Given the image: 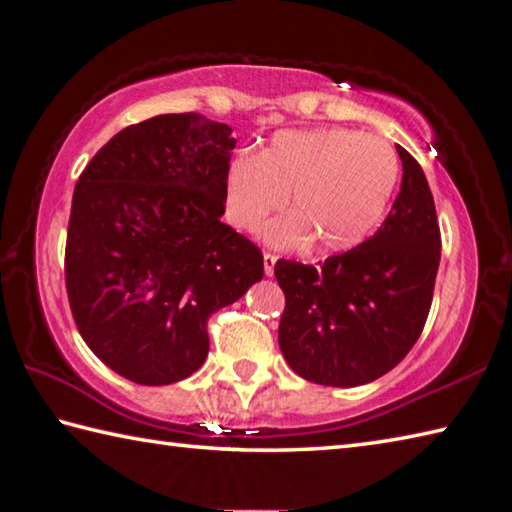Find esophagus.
Listing matches in <instances>:
<instances>
[{
    "instance_id": "1",
    "label": "esophagus",
    "mask_w": 512,
    "mask_h": 512,
    "mask_svg": "<svg viewBox=\"0 0 512 512\" xmlns=\"http://www.w3.org/2000/svg\"><path fill=\"white\" fill-rule=\"evenodd\" d=\"M275 264H277V255L273 253H264V273L271 277L275 273Z\"/></svg>"
}]
</instances>
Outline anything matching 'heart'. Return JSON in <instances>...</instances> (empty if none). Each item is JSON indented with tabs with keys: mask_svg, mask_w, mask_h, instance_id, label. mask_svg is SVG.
Returning <instances> with one entry per match:
<instances>
[{
	"mask_svg": "<svg viewBox=\"0 0 512 512\" xmlns=\"http://www.w3.org/2000/svg\"><path fill=\"white\" fill-rule=\"evenodd\" d=\"M398 176V154L383 138L347 127L284 129L257 156H232L224 208L232 226L253 232L288 194L291 215L268 226L266 239L282 248L313 239L320 253H345L383 221Z\"/></svg>",
	"mask_w": 512,
	"mask_h": 512,
	"instance_id": "obj_1",
	"label": "heart"
}]
</instances>
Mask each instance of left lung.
Here are the masks:
<instances>
[{"instance_id":"left-lung-1","label":"left lung","mask_w":512,"mask_h":512,"mask_svg":"<svg viewBox=\"0 0 512 512\" xmlns=\"http://www.w3.org/2000/svg\"><path fill=\"white\" fill-rule=\"evenodd\" d=\"M401 192L374 235L320 268L280 259V349L297 376L356 387L387 374L421 336L441 259V230L421 165L396 145Z\"/></svg>"}]
</instances>
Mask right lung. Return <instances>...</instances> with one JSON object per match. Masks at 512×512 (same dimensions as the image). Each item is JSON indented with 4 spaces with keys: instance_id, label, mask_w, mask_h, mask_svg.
I'll list each match as a JSON object with an SVG mask.
<instances>
[{
    "instance_id": "obj_1",
    "label": "right lung",
    "mask_w": 512,
    "mask_h": 512,
    "mask_svg": "<svg viewBox=\"0 0 512 512\" xmlns=\"http://www.w3.org/2000/svg\"><path fill=\"white\" fill-rule=\"evenodd\" d=\"M232 129L163 114L102 145L73 190L64 280L89 349L138 385L208 356V318L264 277L253 241L221 224Z\"/></svg>"
}]
</instances>
